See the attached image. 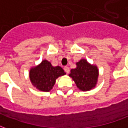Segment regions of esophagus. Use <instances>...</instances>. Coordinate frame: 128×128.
Returning <instances> with one entry per match:
<instances>
[{
    "instance_id": "esophagus-1",
    "label": "esophagus",
    "mask_w": 128,
    "mask_h": 128,
    "mask_svg": "<svg viewBox=\"0 0 128 128\" xmlns=\"http://www.w3.org/2000/svg\"><path fill=\"white\" fill-rule=\"evenodd\" d=\"M64 70H65V72H66V73H68V72H69L70 69H69V68H68V66H64Z\"/></svg>"
}]
</instances>
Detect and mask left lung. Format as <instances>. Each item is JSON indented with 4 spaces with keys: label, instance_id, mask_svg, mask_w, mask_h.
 <instances>
[{
    "label": "left lung",
    "instance_id": "8db88e82",
    "mask_svg": "<svg viewBox=\"0 0 128 128\" xmlns=\"http://www.w3.org/2000/svg\"><path fill=\"white\" fill-rule=\"evenodd\" d=\"M70 78L82 91H89L95 88L99 78V69L96 65L91 64L86 59L76 62V68L70 70Z\"/></svg>",
    "mask_w": 128,
    "mask_h": 128
}]
</instances>
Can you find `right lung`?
<instances>
[{
	"label": "right lung",
	"instance_id": "right-lung-1",
	"mask_svg": "<svg viewBox=\"0 0 128 128\" xmlns=\"http://www.w3.org/2000/svg\"><path fill=\"white\" fill-rule=\"evenodd\" d=\"M66 72L61 67L53 66L50 62L43 60L41 63L29 70V79L32 85L38 90L49 92L53 88L56 80Z\"/></svg>",
	"mask_w": 128,
	"mask_h": 128
}]
</instances>
